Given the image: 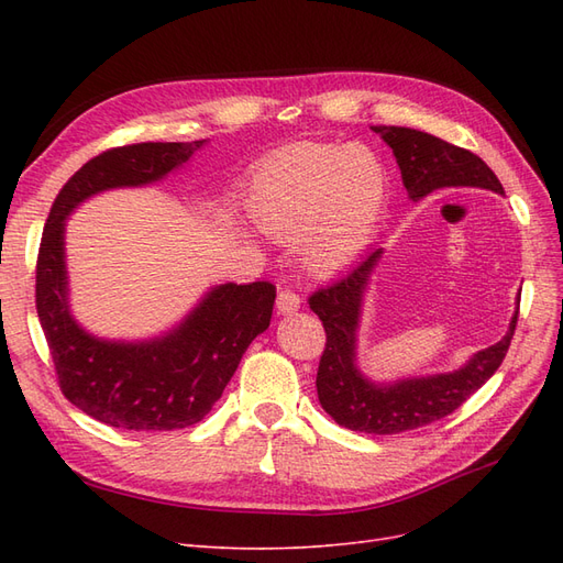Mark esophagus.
Masks as SVG:
<instances>
[{"label":"esophagus","mask_w":563,"mask_h":563,"mask_svg":"<svg viewBox=\"0 0 563 563\" xmlns=\"http://www.w3.org/2000/svg\"><path fill=\"white\" fill-rule=\"evenodd\" d=\"M300 308V298L294 291H279L277 310L279 314H294Z\"/></svg>","instance_id":"1"}]
</instances>
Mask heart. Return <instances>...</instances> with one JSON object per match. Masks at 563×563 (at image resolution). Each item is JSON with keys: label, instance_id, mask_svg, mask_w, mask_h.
<instances>
[{"label": "heart", "instance_id": "obj_1", "mask_svg": "<svg viewBox=\"0 0 563 563\" xmlns=\"http://www.w3.org/2000/svg\"><path fill=\"white\" fill-rule=\"evenodd\" d=\"M385 201L387 174L371 147L300 143L255 168L246 207L265 234L300 244L310 272L335 275L371 244Z\"/></svg>", "mask_w": 563, "mask_h": 563}]
</instances>
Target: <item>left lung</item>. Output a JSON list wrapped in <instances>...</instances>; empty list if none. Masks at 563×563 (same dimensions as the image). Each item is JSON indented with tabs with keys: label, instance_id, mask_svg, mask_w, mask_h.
<instances>
[{
	"label": "left lung",
	"instance_id": "left-lung-1",
	"mask_svg": "<svg viewBox=\"0 0 563 563\" xmlns=\"http://www.w3.org/2000/svg\"><path fill=\"white\" fill-rule=\"evenodd\" d=\"M371 129L395 152L404 187L413 201L446 187H482L505 195L496 174L470 150L418 129ZM380 255L383 249H373L347 277L310 296V310L319 314L327 331V350L317 371V395L323 411L347 430L399 434L453 413L500 368L517 329L519 302L507 333L498 343L476 352L457 371L373 383L356 366V331H360L364 294Z\"/></svg>",
	"mask_w": 563,
	"mask_h": 563
}]
</instances>
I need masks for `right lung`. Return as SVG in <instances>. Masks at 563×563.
Segmentation results:
<instances>
[{"label": "right lung", "instance_id": "1", "mask_svg": "<svg viewBox=\"0 0 563 563\" xmlns=\"http://www.w3.org/2000/svg\"><path fill=\"white\" fill-rule=\"evenodd\" d=\"M207 141L112 147L63 185L37 255V314L67 401L119 430L168 432L197 424L223 395L246 347L272 319L269 282L220 284L172 331L147 340H108L70 312L65 220L93 195L143 187L190 162Z\"/></svg>", "mask_w": 563, "mask_h": 563}]
</instances>
